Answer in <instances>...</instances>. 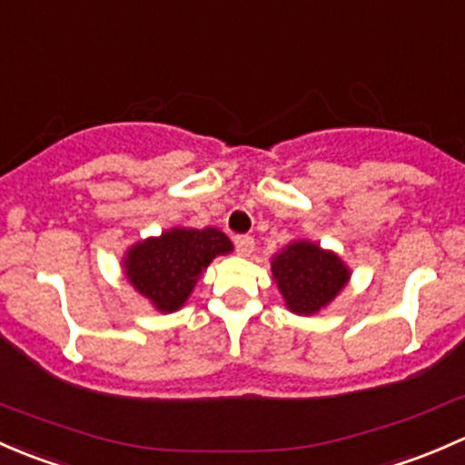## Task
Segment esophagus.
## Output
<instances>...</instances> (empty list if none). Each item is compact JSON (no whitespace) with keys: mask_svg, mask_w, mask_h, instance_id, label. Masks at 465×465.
Listing matches in <instances>:
<instances>
[{"mask_svg":"<svg viewBox=\"0 0 465 465\" xmlns=\"http://www.w3.org/2000/svg\"><path fill=\"white\" fill-rule=\"evenodd\" d=\"M233 242H236V250L241 256H250L254 252V238L252 236H236Z\"/></svg>","mask_w":465,"mask_h":465,"instance_id":"obj_1","label":"esophagus"}]
</instances>
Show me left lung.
<instances>
[{
  "label": "left lung",
  "mask_w": 465,
  "mask_h": 465,
  "mask_svg": "<svg viewBox=\"0 0 465 465\" xmlns=\"http://www.w3.org/2000/svg\"><path fill=\"white\" fill-rule=\"evenodd\" d=\"M270 265L285 308L302 317L323 311L351 279L349 265L335 252L306 238L288 242L272 256Z\"/></svg>",
  "instance_id": "left-lung-1"
}]
</instances>
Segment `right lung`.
<instances>
[{
	"mask_svg": "<svg viewBox=\"0 0 465 465\" xmlns=\"http://www.w3.org/2000/svg\"><path fill=\"white\" fill-rule=\"evenodd\" d=\"M232 250V241L220 229L171 227L128 247L121 267L128 283L150 306L168 315L189 302L211 261Z\"/></svg>",
	"mask_w": 465,
	"mask_h": 465,
	"instance_id": "right-lung-1",
	"label": "right lung"
}]
</instances>
